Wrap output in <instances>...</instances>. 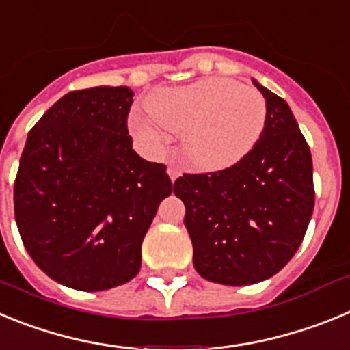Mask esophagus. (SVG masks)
<instances>
[{
  "label": "esophagus",
  "instance_id": "obj_1",
  "mask_svg": "<svg viewBox=\"0 0 350 350\" xmlns=\"http://www.w3.org/2000/svg\"><path fill=\"white\" fill-rule=\"evenodd\" d=\"M168 175H170V178H172V182H175V180H177L178 175H180V172H178V170L175 168V166H170V168H168Z\"/></svg>",
  "mask_w": 350,
  "mask_h": 350
}]
</instances>
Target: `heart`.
<instances>
[{"instance_id": "b5f03b06", "label": "heart", "mask_w": 350, "mask_h": 350, "mask_svg": "<svg viewBox=\"0 0 350 350\" xmlns=\"http://www.w3.org/2000/svg\"><path fill=\"white\" fill-rule=\"evenodd\" d=\"M145 105L157 124L184 133L182 152L203 172L240 163L256 147L267 124V101L261 92L222 77L157 89ZM129 129L145 147L157 150L165 144L159 128L142 113L129 117Z\"/></svg>"}]
</instances>
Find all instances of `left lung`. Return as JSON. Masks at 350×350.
Listing matches in <instances>:
<instances>
[{
	"mask_svg": "<svg viewBox=\"0 0 350 350\" xmlns=\"http://www.w3.org/2000/svg\"><path fill=\"white\" fill-rule=\"evenodd\" d=\"M254 85L267 100V124L256 147L231 168L184 173L173 184L185 205L194 268L224 286H249L282 270L314 212L307 140L286 101Z\"/></svg>",
	"mask_w": 350,
	"mask_h": 350,
	"instance_id": "1",
	"label": "left lung"
}]
</instances>
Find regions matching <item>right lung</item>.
<instances>
[{
	"mask_svg": "<svg viewBox=\"0 0 350 350\" xmlns=\"http://www.w3.org/2000/svg\"><path fill=\"white\" fill-rule=\"evenodd\" d=\"M133 91H71L27 135L14 210L27 254L55 282L105 291L140 271L142 242L163 198L166 166L133 150Z\"/></svg>",
	"mask_w": 350,
	"mask_h": 350,
	"instance_id": "1",
	"label": "right lung"
}]
</instances>
